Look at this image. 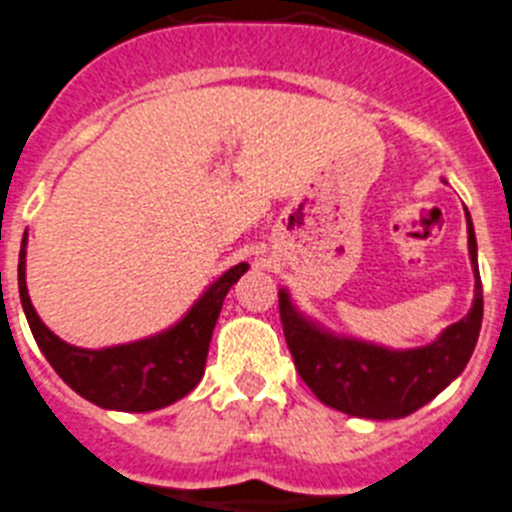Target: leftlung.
Returning <instances> with one entry per match:
<instances>
[{"label": "left lung", "instance_id": "obj_1", "mask_svg": "<svg viewBox=\"0 0 512 512\" xmlns=\"http://www.w3.org/2000/svg\"><path fill=\"white\" fill-rule=\"evenodd\" d=\"M474 303L461 321L440 331L430 344L393 349L357 336L336 334L279 290V316L295 368L308 388L331 409L365 419H401L417 412L464 373L482 329V279L476 259L474 222L466 209Z\"/></svg>", "mask_w": 512, "mask_h": 512}]
</instances>
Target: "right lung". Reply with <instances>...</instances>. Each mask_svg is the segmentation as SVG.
<instances>
[{
	"mask_svg": "<svg viewBox=\"0 0 512 512\" xmlns=\"http://www.w3.org/2000/svg\"><path fill=\"white\" fill-rule=\"evenodd\" d=\"M25 246L28 238H23L20 248L17 287L36 344L61 381L74 393H80L82 399L100 409H113V412H155L176 404L186 393L194 391L204 375L222 300L230 287L248 272V264L230 266L168 329L137 342L85 349L59 339L30 303L28 282H25V253H28Z\"/></svg>",
	"mask_w": 512,
	"mask_h": 512,
	"instance_id": "1",
	"label": "right lung"
}]
</instances>
